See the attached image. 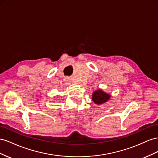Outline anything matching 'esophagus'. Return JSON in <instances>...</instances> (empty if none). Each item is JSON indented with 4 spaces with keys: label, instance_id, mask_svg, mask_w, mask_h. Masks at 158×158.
I'll return each mask as SVG.
<instances>
[{
    "label": "esophagus",
    "instance_id": "34e87169",
    "mask_svg": "<svg viewBox=\"0 0 158 158\" xmlns=\"http://www.w3.org/2000/svg\"><path fill=\"white\" fill-rule=\"evenodd\" d=\"M64 81L66 83H69L70 82V79L68 78V77H65L64 78Z\"/></svg>",
    "mask_w": 158,
    "mask_h": 158
}]
</instances>
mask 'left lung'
Instances as JSON below:
<instances>
[{"instance_id": "1", "label": "left lung", "mask_w": 158, "mask_h": 158, "mask_svg": "<svg viewBox=\"0 0 158 158\" xmlns=\"http://www.w3.org/2000/svg\"><path fill=\"white\" fill-rule=\"evenodd\" d=\"M111 97V94L103 91L101 89L94 91L92 94V100L94 104L102 105L106 102Z\"/></svg>"}]
</instances>
